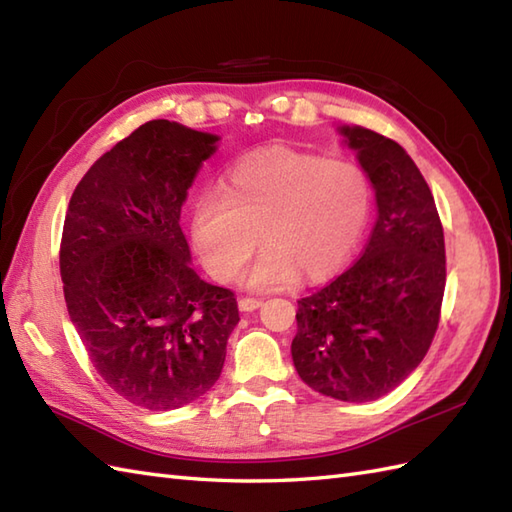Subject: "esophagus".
<instances>
[{"label": "esophagus", "mask_w": 512, "mask_h": 512, "mask_svg": "<svg viewBox=\"0 0 512 512\" xmlns=\"http://www.w3.org/2000/svg\"><path fill=\"white\" fill-rule=\"evenodd\" d=\"M239 310L242 312H253V310H257L259 306H262V299H255V297H242L239 299Z\"/></svg>", "instance_id": "1"}]
</instances>
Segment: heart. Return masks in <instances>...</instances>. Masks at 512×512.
<instances>
[{"label":"heart","instance_id":"obj_1","mask_svg":"<svg viewBox=\"0 0 512 512\" xmlns=\"http://www.w3.org/2000/svg\"><path fill=\"white\" fill-rule=\"evenodd\" d=\"M369 213L372 184L356 162L279 147L237 162L220 195H202L191 235L222 284L244 273L262 242L250 286L266 290L334 275L361 242Z\"/></svg>","mask_w":512,"mask_h":512}]
</instances>
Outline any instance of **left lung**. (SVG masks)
<instances>
[{
  "label": "left lung",
  "mask_w": 512,
  "mask_h": 512,
  "mask_svg": "<svg viewBox=\"0 0 512 512\" xmlns=\"http://www.w3.org/2000/svg\"><path fill=\"white\" fill-rule=\"evenodd\" d=\"M376 189L358 262L299 299L292 361L303 383L345 402L389 394L429 352L447 284L444 231L427 180L396 140L343 127Z\"/></svg>",
  "instance_id": "1"
}]
</instances>
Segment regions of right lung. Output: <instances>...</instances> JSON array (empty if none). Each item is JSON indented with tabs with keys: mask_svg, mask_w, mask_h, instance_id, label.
I'll return each mask as SVG.
<instances>
[{
	"mask_svg": "<svg viewBox=\"0 0 512 512\" xmlns=\"http://www.w3.org/2000/svg\"><path fill=\"white\" fill-rule=\"evenodd\" d=\"M217 136L149 121L76 184L59 266L65 306L101 378L149 411L204 396L239 321L235 292L202 281L180 228Z\"/></svg>",
	"mask_w": 512,
	"mask_h": 512,
	"instance_id": "add662e5",
	"label": "right lung"
}]
</instances>
